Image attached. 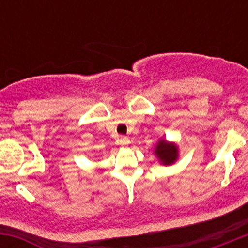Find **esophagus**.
I'll return each mask as SVG.
<instances>
[{"label":"esophagus","mask_w":248,"mask_h":248,"mask_svg":"<svg viewBox=\"0 0 248 248\" xmlns=\"http://www.w3.org/2000/svg\"><path fill=\"white\" fill-rule=\"evenodd\" d=\"M119 144L121 145V146H127V145L129 144V139L127 138V137H121V138L119 139Z\"/></svg>","instance_id":"34e87169"}]
</instances>
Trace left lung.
Masks as SVG:
<instances>
[{
	"label": "left lung",
	"instance_id": "obj_1",
	"mask_svg": "<svg viewBox=\"0 0 248 248\" xmlns=\"http://www.w3.org/2000/svg\"><path fill=\"white\" fill-rule=\"evenodd\" d=\"M154 155L161 164L171 166L179 159V146L176 142L161 138L155 146Z\"/></svg>",
	"mask_w": 248,
	"mask_h": 248
}]
</instances>
